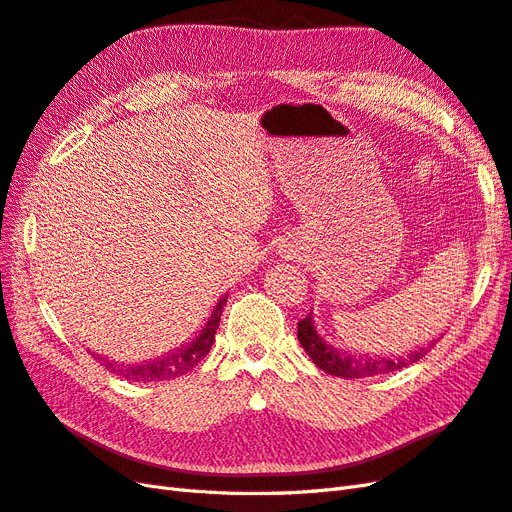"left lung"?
Wrapping results in <instances>:
<instances>
[{
	"instance_id": "8db88e82",
	"label": "left lung",
	"mask_w": 512,
	"mask_h": 512,
	"mask_svg": "<svg viewBox=\"0 0 512 512\" xmlns=\"http://www.w3.org/2000/svg\"><path fill=\"white\" fill-rule=\"evenodd\" d=\"M298 342L305 348L311 361L318 365L320 370L331 376H342V378H365V376H378V374H389L398 372L406 365L422 359L432 342L424 348L411 350L409 355L404 357H370V355H350V352H342L333 346H329L324 339L318 335L316 326H313V316L309 313L307 318L298 322Z\"/></svg>"
}]
</instances>
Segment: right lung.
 Here are the masks:
<instances>
[{"mask_svg":"<svg viewBox=\"0 0 512 512\" xmlns=\"http://www.w3.org/2000/svg\"><path fill=\"white\" fill-rule=\"evenodd\" d=\"M225 303H227V296H222L218 300V305L214 307L212 316H209L205 329L194 337V342H190L188 346H181L179 350L170 352V355H164L160 359H153L147 363H138V365L116 363L103 357H97V359L101 361V365H106V370L125 378V381L157 383V381H170V378H179L183 374H188L192 368H196V365L205 359L207 352L212 350Z\"/></svg>","mask_w":512,"mask_h":512,"instance_id":"1","label":"right lung"}]
</instances>
